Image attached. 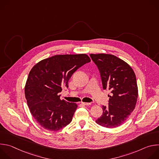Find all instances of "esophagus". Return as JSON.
Listing matches in <instances>:
<instances>
[{
    "label": "esophagus",
    "instance_id": "esophagus-1",
    "mask_svg": "<svg viewBox=\"0 0 159 159\" xmlns=\"http://www.w3.org/2000/svg\"><path fill=\"white\" fill-rule=\"evenodd\" d=\"M82 104L85 105V106H89V105L91 104V103H90V102H82Z\"/></svg>",
    "mask_w": 159,
    "mask_h": 159
}]
</instances>
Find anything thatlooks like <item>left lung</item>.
<instances>
[{
    "label": "left lung",
    "mask_w": 159,
    "mask_h": 159,
    "mask_svg": "<svg viewBox=\"0 0 159 159\" xmlns=\"http://www.w3.org/2000/svg\"><path fill=\"white\" fill-rule=\"evenodd\" d=\"M100 72L104 90L111 91L108 106L96 121L108 128L121 125L135 107L138 98L137 79L131 67L125 61L110 54H90Z\"/></svg>",
    "instance_id": "8db88e82"
}]
</instances>
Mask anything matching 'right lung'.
I'll use <instances>...</instances> for the list:
<instances>
[{
    "label": "right lung",
    "instance_id": "obj_1",
    "mask_svg": "<svg viewBox=\"0 0 159 159\" xmlns=\"http://www.w3.org/2000/svg\"><path fill=\"white\" fill-rule=\"evenodd\" d=\"M90 61L85 54L59 55L44 59L31 70L25 97L32 116L43 128L58 131L69 125L77 105L60 99L62 87L68 88L72 74Z\"/></svg>",
    "mask_w": 159,
    "mask_h": 159
}]
</instances>
